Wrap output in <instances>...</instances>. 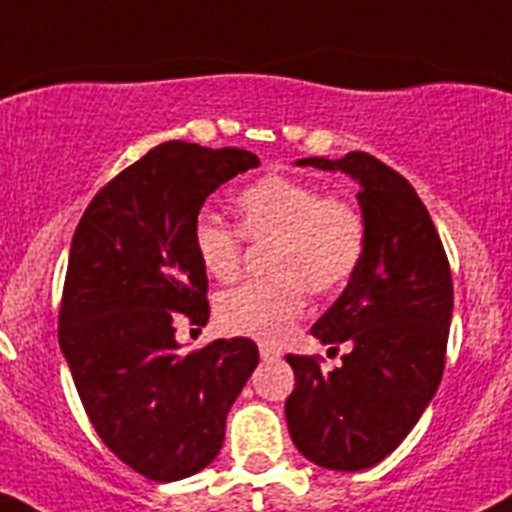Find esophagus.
Here are the masks:
<instances>
[{"instance_id": "obj_1", "label": "esophagus", "mask_w": 512, "mask_h": 512, "mask_svg": "<svg viewBox=\"0 0 512 512\" xmlns=\"http://www.w3.org/2000/svg\"><path fill=\"white\" fill-rule=\"evenodd\" d=\"M260 356L262 361H275V358H280V348L270 346V343H260Z\"/></svg>"}]
</instances>
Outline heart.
Masks as SVG:
<instances>
[{"label": "heart", "instance_id": "obj_1", "mask_svg": "<svg viewBox=\"0 0 512 512\" xmlns=\"http://www.w3.org/2000/svg\"><path fill=\"white\" fill-rule=\"evenodd\" d=\"M234 207L247 240L272 242V278L219 295L217 321L237 336L283 341L308 305V288L333 293L356 272L364 255V219L353 204L323 197L318 186L283 174L247 184ZM242 234L212 214L194 224L199 262L219 283L240 278Z\"/></svg>", "mask_w": 512, "mask_h": 512}]
</instances>
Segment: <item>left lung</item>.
<instances>
[{"label": "left lung", "instance_id": "1", "mask_svg": "<svg viewBox=\"0 0 512 512\" xmlns=\"http://www.w3.org/2000/svg\"><path fill=\"white\" fill-rule=\"evenodd\" d=\"M295 164L356 181L366 240L346 290L310 328L323 346L346 343L343 364L323 374L313 356L288 353L295 389L285 417L313 465L366 470L404 442L437 394L452 323L450 262L414 186L379 159L351 151Z\"/></svg>", "mask_w": 512, "mask_h": 512}]
</instances>
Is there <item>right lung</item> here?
<instances>
[{
    "label": "right lung",
    "instance_id": "add662e5",
    "mask_svg": "<svg viewBox=\"0 0 512 512\" xmlns=\"http://www.w3.org/2000/svg\"><path fill=\"white\" fill-rule=\"evenodd\" d=\"M255 166L245 148L161 143L95 194L73 234L62 356L98 437L148 480H184L219 455L229 409L260 361L250 338L179 353L174 336L179 313L209 321L199 209Z\"/></svg>",
    "mask_w": 512,
    "mask_h": 512
}]
</instances>
